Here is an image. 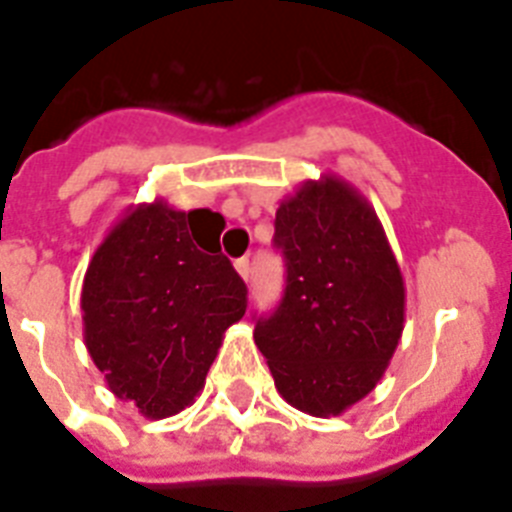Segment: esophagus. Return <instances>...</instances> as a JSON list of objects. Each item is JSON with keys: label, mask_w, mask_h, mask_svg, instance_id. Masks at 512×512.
Listing matches in <instances>:
<instances>
[{"label": "esophagus", "mask_w": 512, "mask_h": 512, "mask_svg": "<svg viewBox=\"0 0 512 512\" xmlns=\"http://www.w3.org/2000/svg\"><path fill=\"white\" fill-rule=\"evenodd\" d=\"M236 273L244 278V281H249V273H252V268H249V260L247 257H242V260H236Z\"/></svg>", "instance_id": "34e87169"}]
</instances>
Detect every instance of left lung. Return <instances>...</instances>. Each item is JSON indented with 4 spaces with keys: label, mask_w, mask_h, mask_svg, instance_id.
<instances>
[{
    "label": "left lung",
    "mask_w": 512,
    "mask_h": 512,
    "mask_svg": "<svg viewBox=\"0 0 512 512\" xmlns=\"http://www.w3.org/2000/svg\"><path fill=\"white\" fill-rule=\"evenodd\" d=\"M281 305L255 344L278 394L315 418L371 394L405 328V281L371 202L339 176L299 184L276 210Z\"/></svg>",
    "instance_id": "1"
}]
</instances>
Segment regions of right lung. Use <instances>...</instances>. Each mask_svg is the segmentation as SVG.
Masks as SVG:
<instances>
[{
  "label": "right lung",
  "instance_id": "1",
  "mask_svg": "<svg viewBox=\"0 0 512 512\" xmlns=\"http://www.w3.org/2000/svg\"><path fill=\"white\" fill-rule=\"evenodd\" d=\"M205 210L165 199L131 205L89 260L83 342L120 402L168 418L194 402L247 286L231 260L197 242Z\"/></svg>",
  "mask_w": 512,
  "mask_h": 512
}]
</instances>
